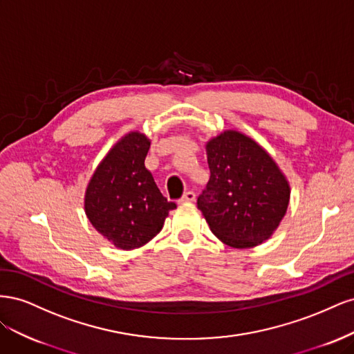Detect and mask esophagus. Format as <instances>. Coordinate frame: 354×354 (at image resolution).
I'll list each match as a JSON object with an SVG mask.
<instances>
[{
  "label": "esophagus",
  "instance_id": "34e87169",
  "mask_svg": "<svg viewBox=\"0 0 354 354\" xmlns=\"http://www.w3.org/2000/svg\"><path fill=\"white\" fill-rule=\"evenodd\" d=\"M195 198H196V195H195V192H192V190H189V192H186V194L181 196V199H180V202H194L195 201Z\"/></svg>",
  "mask_w": 354,
  "mask_h": 354
}]
</instances>
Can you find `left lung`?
Listing matches in <instances>:
<instances>
[{
    "label": "left lung",
    "instance_id": "1",
    "mask_svg": "<svg viewBox=\"0 0 354 354\" xmlns=\"http://www.w3.org/2000/svg\"><path fill=\"white\" fill-rule=\"evenodd\" d=\"M205 149L211 176L198 208L211 232L241 250L269 239L291 195L281 168L259 143L236 130L212 137Z\"/></svg>",
    "mask_w": 354,
    "mask_h": 354
}]
</instances>
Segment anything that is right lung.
Instances as JSON below:
<instances>
[{"label":"right lung","instance_id":"1","mask_svg":"<svg viewBox=\"0 0 354 354\" xmlns=\"http://www.w3.org/2000/svg\"><path fill=\"white\" fill-rule=\"evenodd\" d=\"M149 147L145 134H125L102 159L85 190L87 218L120 250L140 248L153 239L177 207L160 194L145 167Z\"/></svg>","mask_w":354,"mask_h":354}]
</instances>
